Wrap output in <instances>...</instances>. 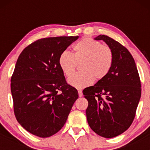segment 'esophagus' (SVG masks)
Returning a JSON list of instances; mask_svg holds the SVG:
<instances>
[{
    "mask_svg": "<svg viewBox=\"0 0 150 150\" xmlns=\"http://www.w3.org/2000/svg\"><path fill=\"white\" fill-rule=\"evenodd\" d=\"M78 96H79L80 97H81V96H83L82 91H81V90H78Z\"/></svg>",
    "mask_w": 150,
    "mask_h": 150,
    "instance_id": "obj_1",
    "label": "esophagus"
}]
</instances>
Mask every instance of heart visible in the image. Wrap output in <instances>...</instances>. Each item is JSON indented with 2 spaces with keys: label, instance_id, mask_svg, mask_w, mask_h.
<instances>
[{
  "label": "heart",
  "instance_id": "1",
  "mask_svg": "<svg viewBox=\"0 0 150 150\" xmlns=\"http://www.w3.org/2000/svg\"><path fill=\"white\" fill-rule=\"evenodd\" d=\"M74 52L63 51L59 57L58 63L63 74L69 77L76 69L78 63L81 72L69 77L68 83L72 87L83 89L99 81L108 75L114 62L112 50L107 45L90 38H85L75 43Z\"/></svg>",
  "mask_w": 150,
  "mask_h": 150
}]
</instances>
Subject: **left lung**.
Segmentation results:
<instances>
[{"label": "left lung", "mask_w": 150, "mask_h": 150, "mask_svg": "<svg viewBox=\"0 0 150 150\" xmlns=\"http://www.w3.org/2000/svg\"><path fill=\"white\" fill-rule=\"evenodd\" d=\"M95 39L104 40L112 48L114 62L105 78L83 91L88 102L86 117L96 134L112 138L134 121L142 93L141 81L135 61L125 46L104 35Z\"/></svg>", "instance_id": "8db88e82"}]
</instances>
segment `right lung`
<instances>
[{
  "label": "right lung",
  "mask_w": 150,
  "mask_h": 150,
  "mask_svg": "<svg viewBox=\"0 0 150 150\" xmlns=\"http://www.w3.org/2000/svg\"><path fill=\"white\" fill-rule=\"evenodd\" d=\"M78 38L39 39L18 57L11 78L13 112L19 123L33 135L46 138L60 131L78 98L58 63L60 54Z\"/></svg>",
  "instance_id": "right-lung-1"
}]
</instances>
